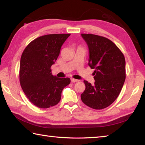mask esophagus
I'll use <instances>...</instances> for the list:
<instances>
[{
  "mask_svg": "<svg viewBox=\"0 0 145 145\" xmlns=\"http://www.w3.org/2000/svg\"><path fill=\"white\" fill-rule=\"evenodd\" d=\"M71 82H72V83H75V82H78L79 80H76V79H74V78H71Z\"/></svg>",
  "mask_w": 145,
  "mask_h": 145,
  "instance_id": "34e87169",
  "label": "esophagus"
}]
</instances>
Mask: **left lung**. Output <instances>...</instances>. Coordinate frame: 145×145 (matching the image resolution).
I'll return each instance as SVG.
<instances>
[{"mask_svg":"<svg viewBox=\"0 0 145 145\" xmlns=\"http://www.w3.org/2000/svg\"><path fill=\"white\" fill-rule=\"evenodd\" d=\"M89 49L88 65L95 69V85L84 80L81 95L86 105L101 110L112 104L121 90L126 78L125 59L118 47L102 36L82 33Z\"/></svg>","mask_w":145,"mask_h":145,"instance_id":"left-lung-1","label":"left lung"}]
</instances>
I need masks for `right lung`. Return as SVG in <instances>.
<instances>
[{"label":"right lung","instance_id":"right-lung-1","mask_svg":"<svg viewBox=\"0 0 145 145\" xmlns=\"http://www.w3.org/2000/svg\"><path fill=\"white\" fill-rule=\"evenodd\" d=\"M70 33L43 35L24 49L20 63L21 87L29 101L40 108L56 105L63 89L70 84L69 78L52 75L51 66L60 54L61 45Z\"/></svg>","mask_w":145,"mask_h":145}]
</instances>
